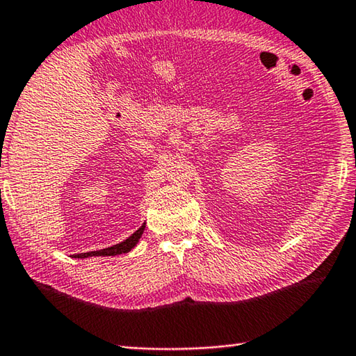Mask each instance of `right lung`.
Here are the masks:
<instances>
[{
	"mask_svg": "<svg viewBox=\"0 0 356 356\" xmlns=\"http://www.w3.org/2000/svg\"><path fill=\"white\" fill-rule=\"evenodd\" d=\"M146 226H141L138 229L136 232L131 234V236L124 240V242H120L118 245H113L110 248H105V250H99V251H91V252H81V254H75V257L78 259H84V257H89V256H116V254H122V252H129L134 246L138 243V240L143 236V231Z\"/></svg>",
	"mask_w": 356,
	"mask_h": 356,
	"instance_id": "1",
	"label": "right lung"
}]
</instances>
